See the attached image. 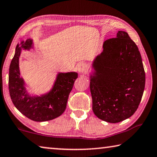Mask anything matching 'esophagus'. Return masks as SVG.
<instances>
[{"label": "esophagus", "instance_id": "obj_1", "mask_svg": "<svg viewBox=\"0 0 157 157\" xmlns=\"http://www.w3.org/2000/svg\"><path fill=\"white\" fill-rule=\"evenodd\" d=\"M77 68H78V71L80 73H83L86 70V66L83 63H79L77 66Z\"/></svg>", "mask_w": 157, "mask_h": 157}]
</instances>
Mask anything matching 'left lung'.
I'll return each mask as SVG.
<instances>
[{
  "instance_id": "left-lung-1",
  "label": "left lung",
  "mask_w": 157,
  "mask_h": 157,
  "mask_svg": "<svg viewBox=\"0 0 157 157\" xmlns=\"http://www.w3.org/2000/svg\"><path fill=\"white\" fill-rule=\"evenodd\" d=\"M90 90L93 111L98 118L116 123L131 117L139 107L145 74L136 44L126 32L106 40L93 63Z\"/></svg>"
}]
</instances>
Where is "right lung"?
<instances>
[{
  "label": "right lung",
  "mask_w": 157,
  "mask_h": 157,
  "mask_svg": "<svg viewBox=\"0 0 157 157\" xmlns=\"http://www.w3.org/2000/svg\"><path fill=\"white\" fill-rule=\"evenodd\" d=\"M30 39L21 42L16 47L14 56L9 69V91L13 104L21 113L34 121L55 119L65 111L69 94L78 78L75 72L59 73L52 89L40 97H31L26 92L24 81L20 76L18 59L21 49H30Z\"/></svg>",
  "instance_id": "add662e5"
}]
</instances>
